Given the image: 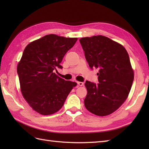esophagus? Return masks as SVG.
Listing matches in <instances>:
<instances>
[{"label":"esophagus","instance_id":"1","mask_svg":"<svg viewBox=\"0 0 149 149\" xmlns=\"http://www.w3.org/2000/svg\"><path fill=\"white\" fill-rule=\"evenodd\" d=\"M77 84L79 85V86H83V85H84V83H83V82H79V81H77Z\"/></svg>","mask_w":149,"mask_h":149}]
</instances>
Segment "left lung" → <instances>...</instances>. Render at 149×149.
Listing matches in <instances>:
<instances>
[{"label":"left lung","instance_id":"8db88e82","mask_svg":"<svg viewBox=\"0 0 149 149\" xmlns=\"http://www.w3.org/2000/svg\"><path fill=\"white\" fill-rule=\"evenodd\" d=\"M91 68H98L95 84L86 81V108L94 115L104 116L115 112L128 97L134 70L129 54L121 44L102 35L79 40Z\"/></svg>","mask_w":149,"mask_h":149}]
</instances>
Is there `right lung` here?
<instances>
[{
    "instance_id": "1",
    "label": "right lung",
    "mask_w": 149,
    "mask_h": 149,
    "mask_svg": "<svg viewBox=\"0 0 149 149\" xmlns=\"http://www.w3.org/2000/svg\"><path fill=\"white\" fill-rule=\"evenodd\" d=\"M77 38L50 34L29 43L17 66L20 90L24 99L43 115L61 108L75 82L65 81L54 73L63 57L77 42Z\"/></svg>"
}]
</instances>
